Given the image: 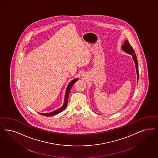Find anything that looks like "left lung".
Masks as SVG:
<instances>
[{"label":"left lung","instance_id":"8db88e82","mask_svg":"<svg viewBox=\"0 0 158 158\" xmlns=\"http://www.w3.org/2000/svg\"><path fill=\"white\" fill-rule=\"evenodd\" d=\"M122 49L125 51L126 53L130 54L132 56V59L134 61L135 65V68H136V75H137V80L138 81V78H139V72H138V60L136 58V54H135V52L134 51L133 48H132L128 41L126 40L124 41V45L122 46Z\"/></svg>","mask_w":158,"mask_h":158}]
</instances>
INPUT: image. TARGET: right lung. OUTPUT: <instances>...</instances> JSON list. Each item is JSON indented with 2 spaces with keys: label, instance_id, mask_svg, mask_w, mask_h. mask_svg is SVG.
Masks as SVG:
<instances>
[{
  "label": "right lung",
  "instance_id": "add662e5",
  "mask_svg": "<svg viewBox=\"0 0 158 158\" xmlns=\"http://www.w3.org/2000/svg\"><path fill=\"white\" fill-rule=\"evenodd\" d=\"M78 80L77 78H75L74 79H73L72 81H71L68 85V86L66 87V89L65 94V98H64V104L62 106V107H60V108L58 109H56V110H54L52 112H50V113H40V114L43 115L44 116H47V117H48V116H52V115H55V114H57L58 113H60V112H62L63 110H64L66 109V106H67V104H68V97H69V93L71 91V88L72 87V86L73 85V84L75 83V82Z\"/></svg>",
  "mask_w": 158,
  "mask_h": 158
}]
</instances>
